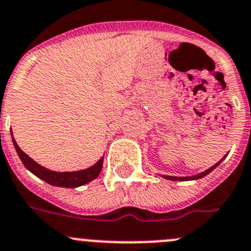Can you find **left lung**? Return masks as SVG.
I'll return each instance as SVG.
<instances>
[{"label": "left lung", "instance_id": "8db88e82", "mask_svg": "<svg viewBox=\"0 0 251 251\" xmlns=\"http://www.w3.org/2000/svg\"><path fill=\"white\" fill-rule=\"evenodd\" d=\"M225 158H223V159H225ZM223 159H221L220 162L216 163L215 165H212V167H211V168H208V169L205 170V172L200 173V174L193 175V176H172V175H160V176H163V177H164V179H168V180H174V181H187V180H198V179H201V177L206 176V175H207V174H210V173L212 172L213 169H216V168H217L218 165L221 164V162H222Z\"/></svg>", "mask_w": 251, "mask_h": 251}]
</instances>
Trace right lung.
Segmentation results:
<instances>
[{
    "instance_id": "right-lung-1",
    "label": "right lung",
    "mask_w": 251,
    "mask_h": 251,
    "mask_svg": "<svg viewBox=\"0 0 251 251\" xmlns=\"http://www.w3.org/2000/svg\"><path fill=\"white\" fill-rule=\"evenodd\" d=\"M11 135L14 148H16L17 153H18L19 158H21L24 167H25L29 172L33 173L34 175H36V176L40 177L41 180L48 182V184L60 187H78L87 184V182L92 181V180H94L99 174H100L101 168H103V157H101L96 164L92 165V167L87 168V169L77 170V172H53V170L48 169V168L38 164L35 160H33L28 154H25V153L19 148V146L17 145L12 131Z\"/></svg>"
}]
</instances>
